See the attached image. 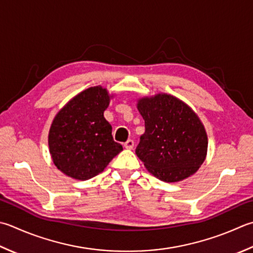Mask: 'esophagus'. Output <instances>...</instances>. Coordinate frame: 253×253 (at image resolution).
Returning <instances> with one entry per match:
<instances>
[{
	"label": "esophagus",
	"instance_id": "1",
	"mask_svg": "<svg viewBox=\"0 0 253 253\" xmlns=\"http://www.w3.org/2000/svg\"><path fill=\"white\" fill-rule=\"evenodd\" d=\"M124 147L126 148V149H132L133 148V140H131V139H129V140H127L125 143H124Z\"/></svg>",
	"mask_w": 253,
	"mask_h": 253
}]
</instances>
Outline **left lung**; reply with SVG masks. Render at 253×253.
<instances>
[{
  "mask_svg": "<svg viewBox=\"0 0 253 253\" xmlns=\"http://www.w3.org/2000/svg\"><path fill=\"white\" fill-rule=\"evenodd\" d=\"M145 120V133L136 155L152 175L165 182H179L200 169L207 153L206 130L192 108L170 94L138 100Z\"/></svg>",
  "mask_w": 253,
  "mask_h": 253,
  "instance_id": "obj_1",
  "label": "left lung"
}]
</instances>
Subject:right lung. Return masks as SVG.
I'll use <instances>...</instances> for the list:
<instances>
[{"instance_id": "1", "label": "right lung", "mask_w": 253, "mask_h": 253, "mask_svg": "<svg viewBox=\"0 0 253 253\" xmlns=\"http://www.w3.org/2000/svg\"><path fill=\"white\" fill-rule=\"evenodd\" d=\"M113 95L106 88L88 87L69 101L54 116L48 145L52 161L64 174L85 181L104 171L123 150L114 141L104 117Z\"/></svg>"}]
</instances>
